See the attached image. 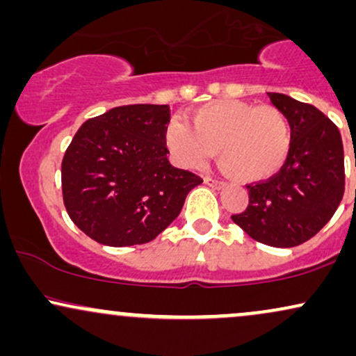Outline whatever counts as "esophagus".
<instances>
[{
    "instance_id": "34e87169",
    "label": "esophagus",
    "mask_w": 356,
    "mask_h": 356,
    "mask_svg": "<svg viewBox=\"0 0 356 356\" xmlns=\"http://www.w3.org/2000/svg\"><path fill=\"white\" fill-rule=\"evenodd\" d=\"M204 182H206L207 186L214 187V189H224V187H226V182L218 181V179H212V177H206L204 179Z\"/></svg>"
}]
</instances>
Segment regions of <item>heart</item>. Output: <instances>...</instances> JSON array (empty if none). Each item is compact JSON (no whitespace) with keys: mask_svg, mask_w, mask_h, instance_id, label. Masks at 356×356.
Segmentation results:
<instances>
[{"mask_svg":"<svg viewBox=\"0 0 356 356\" xmlns=\"http://www.w3.org/2000/svg\"><path fill=\"white\" fill-rule=\"evenodd\" d=\"M189 124L170 120L164 142L170 159L184 169H199L216 155L239 182L273 177L291 150V125L275 105L216 100L192 110Z\"/></svg>","mask_w":356,"mask_h":356,"instance_id":"heart-1","label":"heart"}]
</instances>
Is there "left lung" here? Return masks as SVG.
<instances>
[{"mask_svg":"<svg viewBox=\"0 0 356 356\" xmlns=\"http://www.w3.org/2000/svg\"><path fill=\"white\" fill-rule=\"evenodd\" d=\"M291 125V150L284 165L264 182L249 184L246 211L232 220L273 248L312 239L332 219L345 192V159L338 127L309 104L268 93Z\"/></svg>","mask_w":356,"mask_h":356,"instance_id":"obj_1","label":"left lung"}]
</instances>
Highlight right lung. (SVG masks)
Returning <instances> with one entry per match:
<instances>
[{"mask_svg":"<svg viewBox=\"0 0 356 356\" xmlns=\"http://www.w3.org/2000/svg\"><path fill=\"white\" fill-rule=\"evenodd\" d=\"M169 105H124L80 127L61 162L68 216L97 243L124 248L157 238L202 182L167 159Z\"/></svg>","mask_w":356,"mask_h":356,"instance_id":"add662e5","label":"right lung"}]
</instances>
